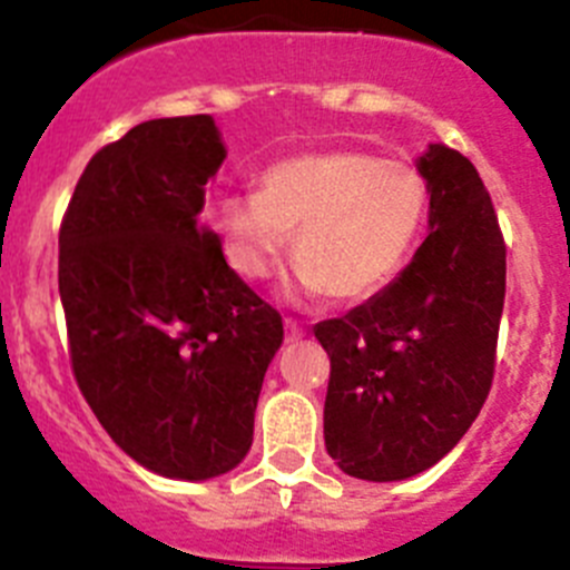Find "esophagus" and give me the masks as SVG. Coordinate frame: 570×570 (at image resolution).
Instances as JSON below:
<instances>
[{
	"mask_svg": "<svg viewBox=\"0 0 570 570\" xmlns=\"http://www.w3.org/2000/svg\"><path fill=\"white\" fill-rule=\"evenodd\" d=\"M302 334H305V328H302L299 322L291 320V316H285V336H288V340L294 342V340H299Z\"/></svg>",
	"mask_w": 570,
	"mask_h": 570,
	"instance_id": "34e87169",
	"label": "esophagus"
}]
</instances>
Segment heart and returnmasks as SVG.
<instances>
[{"instance_id": "b5f03b06", "label": "heart", "mask_w": 570, "mask_h": 570, "mask_svg": "<svg viewBox=\"0 0 570 570\" xmlns=\"http://www.w3.org/2000/svg\"><path fill=\"white\" fill-rule=\"evenodd\" d=\"M428 208V179L414 165L331 150L276 163L259 190L230 196L219 223L228 265L242 279H268L294 236L299 291L356 302L400 274Z\"/></svg>"}]
</instances>
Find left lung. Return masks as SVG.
<instances>
[{
  "label": "left lung",
  "mask_w": 570,
  "mask_h": 570,
  "mask_svg": "<svg viewBox=\"0 0 570 570\" xmlns=\"http://www.w3.org/2000/svg\"><path fill=\"white\" fill-rule=\"evenodd\" d=\"M431 234L385 291L314 328L331 356L325 448L356 480L425 471L488 400L505 305V239L468 156H420Z\"/></svg>",
  "instance_id": "obj_1"
}]
</instances>
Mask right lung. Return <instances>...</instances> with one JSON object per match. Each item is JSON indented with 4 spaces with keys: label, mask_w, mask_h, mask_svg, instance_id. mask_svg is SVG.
<instances>
[{
    "label": "right lung",
    "mask_w": 570,
    "mask_h": 570,
    "mask_svg": "<svg viewBox=\"0 0 570 570\" xmlns=\"http://www.w3.org/2000/svg\"><path fill=\"white\" fill-rule=\"evenodd\" d=\"M225 148L208 114L130 128L90 156L59 228V296L85 402L170 480L239 465L282 316L225 262L205 185Z\"/></svg>",
    "instance_id": "add662e5"
}]
</instances>
